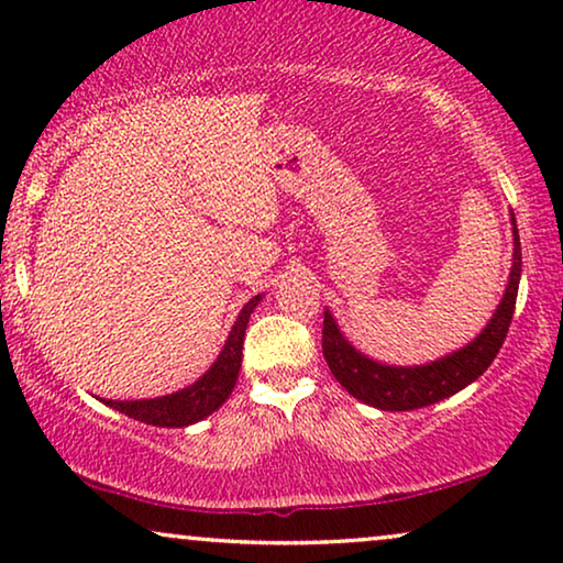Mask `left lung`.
Listing matches in <instances>:
<instances>
[{
	"label": "left lung",
	"mask_w": 563,
	"mask_h": 563,
	"mask_svg": "<svg viewBox=\"0 0 563 563\" xmlns=\"http://www.w3.org/2000/svg\"><path fill=\"white\" fill-rule=\"evenodd\" d=\"M512 243L515 249L510 282H507L503 302H499L497 312L492 314L487 328L464 349L453 351L438 361H430L426 366H387L364 356V353H358L345 341L333 314L325 312V320H322V356H325L335 379L341 382V387H345V391L361 399V402L379 407V410L405 412L441 402V399L456 395V391L468 387L474 379H479L492 361H495L499 349H503L505 335L512 322L515 299H518L522 253L518 228H515V214Z\"/></svg>",
	"instance_id": "obj_1"
}]
</instances>
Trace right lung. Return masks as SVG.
Listing matches in <instances>:
<instances>
[{
    "label": "right lung",
    "instance_id": "obj_1",
    "mask_svg": "<svg viewBox=\"0 0 563 563\" xmlns=\"http://www.w3.org/2000/svg\"><path fill=\"white\" fill-rule=\"evenodd\" d=\"M261 302V295H256L243 305L241 314H238L233 330H230L225 345H222L220 356L210 366V372L199 376L195 384L184 387L174 395L156 397V399H130V402H118V399H102L112 410L125 412L128 418L141 420L145 426L158 428H187L191 422L205 420L218 407L225 402L238 382V372H241L243 358V338L245 328H249L251 312L256 310Z\"/></svg>",
    "mask_w": 563,
    "mask_h": 563
}]
</instances>
